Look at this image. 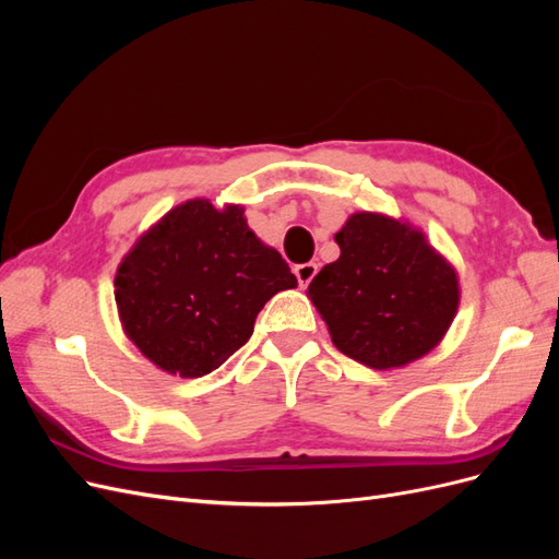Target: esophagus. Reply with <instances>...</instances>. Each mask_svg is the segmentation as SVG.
<instances>
[{"instance_id": "esophagus-1", "label": "esophagus", "mask_w": 559, "mask_h": 559, "mask_svg": "<svg viewBox=\"0 0 559 559\" xmlns=\"http://www.w3.org/2000/svg\"><path fill=\"white\" fill-rule=\"evenodd\" d=\"M294 273H296L300 286H308L317 275V263H300L294 267Z\"/></svg>"}]
</instances>
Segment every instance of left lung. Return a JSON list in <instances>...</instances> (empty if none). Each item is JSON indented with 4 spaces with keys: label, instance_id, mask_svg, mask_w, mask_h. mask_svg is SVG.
Wrapping results in <instances>:
<instances>
[{
    "label": "left lung",
    "instance_id": "obj_1",
    "mask_svg": "<svg viewBox=\"0 0 559 559\" xmlns=\"http://www.w3.org/2000/svg\"><path fill=\"white\" fill-rule=\"evenodd\" d=\"M341 259L308 296L333 345L368 368H401L443 341L460 308L454 267L399 218L357 212L335 233Z\"/></svg>",
    "mask_w": 559,
    "mask_h": 559
}]
</instances>
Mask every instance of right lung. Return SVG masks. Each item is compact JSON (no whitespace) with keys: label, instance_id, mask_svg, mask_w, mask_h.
I'll list each match as a JSON object with an SVG mask.
<instances>
[{"label":"right lung","instance_id":"1","mask_svg":"<svg viewBox=\"0 0 559 559\" xmlns=\"http://www.w3.org/2000/svg\"><path fill=\"white\" fill-rule=\"evenodd\" d=\"M298 282L280 251L249 230L245 210L195 198L151 226L114 280L126 335L148 361L202 378L238 352L277 292Z\"/></svg>","mask_w":559,"mask_h":559}]
</instances>
